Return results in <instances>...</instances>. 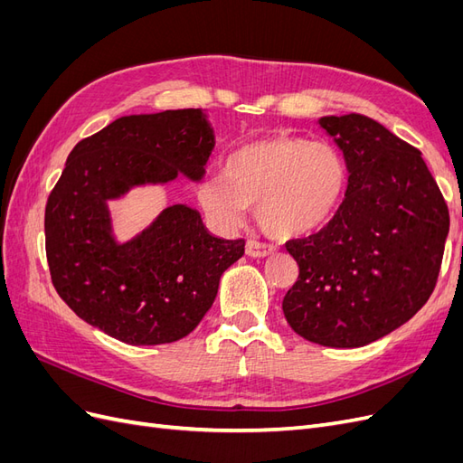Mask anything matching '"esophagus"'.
<instances>
[{"label":"esophagus","instance_id":"34e87169","mask_svg":"<svg viewBox=\"0 0 463 463\" xmlns=\"http://www.w3.org/2000/svg\"><path fill=\"white\" fill-rule=\"evenodd\" d=\"M245 253L249 257H266L274 253V245H269V243H262V241H257V240H249L247 245H245Z\"/></svg>","mask_w":463,"mask_h":463}]
</instances>
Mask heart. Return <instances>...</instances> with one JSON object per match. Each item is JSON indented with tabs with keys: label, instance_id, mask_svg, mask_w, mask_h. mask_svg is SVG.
<instances>
[{
	"label": "heart",
	"instance_id": "obj_1",
	"mask_svg": "<svg viewBox=\"0 0 463 463\" xmlns=\"http://www.w3.org/2000/svg\"><path fill=\"white\" fill-rule=\"evenodd\" d=\"M347 184L342 154L328 143L276 135L232 152L222 175L201 181L197 197L220 228H235L257 203L262 226L278 237L307 235L332 218Z\"/></svg>",
	"mask_w": 463,
	"mask_h": 463
}]
</instances>
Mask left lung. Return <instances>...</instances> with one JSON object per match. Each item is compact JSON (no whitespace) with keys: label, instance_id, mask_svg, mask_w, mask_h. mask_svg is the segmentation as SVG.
<instances>
[{"label":"left lung","instance_id":"1","mask_svg":"<svg viewBox=\"0 0 463 463\" xmlns=\"http://www.w3.org/2000/svg\"><path fill=\"white\" fill-rule=\"evenodd\" d=\"M318 123L344 152L347 191L325 228L286 243L299 276L282 309L305 340L359 347L427 303L450 214L421 152L384 125L361 114Z\"/></svg>","mask_w":463,"mask_h":463}]
</instances>
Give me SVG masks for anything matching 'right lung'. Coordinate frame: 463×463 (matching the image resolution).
Segmentation results:
<instances>
[{"label": "right lung", "instance_id": "obj_1", "mask_svg": "<svg viewBox=\"0 0 463 463\" xmlns=\"http://www.w3.org/2000/svg\"><path fill=\"white\" fill-rule=\"evenodd\" d=\"M214 131L203 109L125 116L69 154L46 203L55 291L77 317L131 345L170 344L197 328L243 240H220L201 214L174 204L128 243L111 235L108 201L135 185L204 175Z\"/></svg>", "mask_w": 463, "mask_h": 463}]
</instances>
